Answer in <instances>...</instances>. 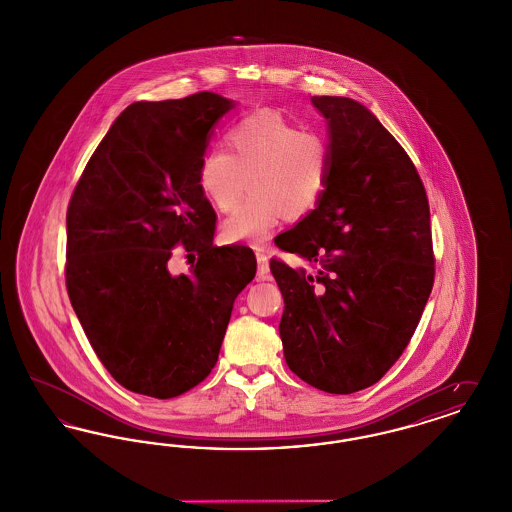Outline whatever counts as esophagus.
<instances>
[{"label":"esophagus","mask_w":512,"mask_h":512,"mask_svg":"<svg viewBox=\"0 0 512 512\" xmlns=\"http://www.w3.org/2000/svg\"><path fill=\"white\" fill-rule=\"evenodd\" d=\"M257 263H259V270H257V278L259 280H270V268H268V255L263 249H257Z\"/></svg>","instance_id":"esophagus-1"}]
</instances>
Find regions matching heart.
<instances>
[{
	"mask_svg": "<svg viewBox=\"0 0 512 512\" xmlns=\"http://www.w3.org/2000/svg\"><path fill=\"white\" fill-rule=\"evenodd\" d=\"M228 151L211 147L197 172L205 199L222 213L244 205L222 224L230 242H265L282 219L307 217L328 186L332 146L326 134L303 128L278 111H257L226 134Z\"/></svg>",
	"mask_w": 512,
	"mask_h": 512,
	"instance_id": "obj_1",
	"label": "heart"
}]
</instances>
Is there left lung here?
Here are the masks:
<instances>
[{"instance_id":"left-lung-1","label":"left lung","mask_w":512,"mask_h":512,"mask_svg":"<svg viewBox=\"0 0 512 512\" xmlns=\"http://www.w3.org/2000/svg\"><path fill=\"white\" fill-rule=\"evenodd\" d=\"M328 121L324 195L278 236L311 270L280 259V338L293 374L347 395L376 384L413 338L434 286L430 207L416 167L365 105L313 96Z\"/></svg>"}]
</instances>
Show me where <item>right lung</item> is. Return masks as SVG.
<instances>
[{
  "label": "right lung",
  "mask_w": 512,
  "mask_h": 512,
  "mask_svg": "<svg viewBox=\"0 0 512 512\" xmlns=\"http://www.w3.org/2000/svg\"><path fill=\"white\" fill-rule=\"evenodd\" d=\"M232 107L213 92L128 105L74 188L69 299L99 361L134 393L172 399L203 382L255 278L249 247L213 245L217 215L197 184L211 128ZM178 243L198 263L172 277Z\"/></svg>",
  "instance_id": "obj_1"
}]
</instances>
